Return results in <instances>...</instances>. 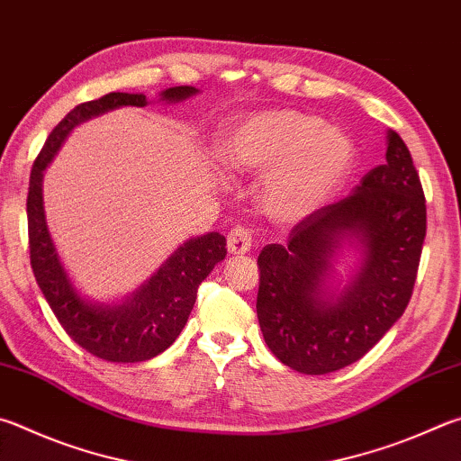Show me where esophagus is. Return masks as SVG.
Returning a JSON list of instances; mask_svg holds the SVG:
<instances>
[{"label": "esophagus", "mask_w": 461, "mask_h": 461, "mask_svg": "<svg viewBox=\"0 0 461 461\" xmlns=\"http://www.w3.org/2000/svg\"><path fill=\"white\" fill-rule=\"evenodd\" d=\"M228 249L231 256H244L252 249V231L248 228H236L228 236Z\"/></svg>", "instance_id": "34e87169"}]
</instances>
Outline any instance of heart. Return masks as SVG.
<instances>
[{"label": "heart", "mask_w": 461, "mask_h": 461, "mask_svg": "<svg viewBox=\"0 0 461 461\" xmlns=\"http://www.w3.org/2000/svg\"><path fill=\"white\" fill-rule=\"evenodd\" d=\"M353 143L321 116L267 111L240 122L223 140L221 161L240 175H263L259 205L276 221L316 212L350 171Z\"/></svg>", "instance_id": "heart-1"}]
</instances>
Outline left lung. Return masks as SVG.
Wrapping results in <instances>:
<instances>
[{"label": "left lung", "mask_w": 461, "mask_h": 461, "mask_svg": "<svg viewBox=\"0 0 461 461\" xmlns=\"http://www.w3.org/2000/svg\"><path fill=\"white\" fill-rule=\"evenodd\" d=\"M384 157L353 195L316 209L286 244H267L258 256L259 329L274 357L298 373L326 375L358 361L413 294L428 228L425 195L395 131ZM342 239L362 246L364 262L349 286L329 297L325 278Z\"/></svg>", "instance_id": "8db88e82"}]
</instances>
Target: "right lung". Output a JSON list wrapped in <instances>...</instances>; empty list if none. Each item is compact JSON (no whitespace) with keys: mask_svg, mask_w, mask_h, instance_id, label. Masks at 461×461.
Masks as SVG:
<instances>
[{"mask_svg":"<svg viewBox=\"0 0 461 461\" xmlns=\"http://www.w3.org/2000/svg\"><path fill=\"white\" fill-rule=\"evenodd\" d=\"M197 92L194 86H173L161 92V100L179 103ZM119 106H147V96L111 92L88 100L74 106L46 139L30 175L26 203L30 264L41 294L74 342L104 361L140 363L163 353L179 337L194 311L199 284L221 262L228 248L225 238L217 231L189 240L122 304H92L72 286L46 225L41 177L46 165L77 124Z\"/></svg>","mask_w":461,"mask_h":461,"instance_id":"add662e5","label":"right lung"}]
</instances>
